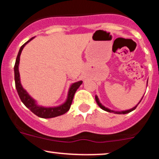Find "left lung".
Here are the masks:
<instances>
[{
	"label": "left lung",
	"mask_w": 159,
	"mask_h": 159,
	"mask_svg": "<svg viewBox=\"0 0 159 159\" xmlns=\"http://www.w3.org/2000/svg\"><path fill=\"white\" fill-rule=\"evenodd\" d=\"M148 82H147V83H148ZM147 85H148V83H147ZM143 97H144V96H143ZM142 98H143V97H142V99H141V100L139 101V102L138 104H137V105H136V106L133 107V108H131V109H129V110H126V111H113V110H111V109L107 108V107H105V106H104L103 105H102V103L100 102H99V98H98L97 96V95L95 96V99H96V102H97V105H99V107H100V108H102V110H104V111H107V112H110V113H116V114H126V113H128L131 112V111H134V110L136 108L137 105H138L140 103V102L142 101Z\"/></svg>",
	"instance_id": "obj_1"
}]
</instances>
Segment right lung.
<instances>
[{"label": "right lung", "mask_w": 159, "mask_h": 159, "mask_svg": "<svg viewBox=\"0 0 159 159\" xmlns=\"http://www.w3.org/2000/svg\"><path fill=\"white\" fill-rule=\"evenodd\" d=\"M34 38H31L26 43H25L20 48L18 54H17L16 61H15V67H14V71H15V88H16L17 93H18L20 99L22 101V102L24 104V105L27 108H29L33 113L37 115L40 118L43 119H49L54 118V117L62 115L66 113L68 110L70 109V105H71L74 93H76V90L79 89V87L82 85L83 81L76 82L73 84H71L69 88L68 92L67 99L66 102L62 103V105H59L56 107H43L41 105H38L35 99L31 97L29 94L28 92L23 89L22 85L20 83V73H19V63H20V57L21 52L24 48L25 45L30 42L32 39Z\"/></svg>", "instance_id": "1"}]
</instances>
